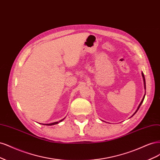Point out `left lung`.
<instances>
[{"label":"left lung","mask_w":160,"mask_h":160,"mask_svg":"<svg viewBox=\"0 0 160 160\" xmlns=\"http://www.w3.org/2000/svg\"><path fill=\"white\" fill-rule=\"evenodd\" d=\"M142 77H143V84H144V89L146 90V80H145V77H144V75H143V72H142ZM145 95H146V93H145V94H144V96H143V98H142V101H141V102L140 103V104H139V106H138V108H137V110H136V112L133 113V114L131 116V117H132L133 115H134L136 113L138 112V109L139 108H140V106L142 105V104L143 103V100H144V98H145Z\"/></svg>","instance_id":"obj_1"}]
</instances>
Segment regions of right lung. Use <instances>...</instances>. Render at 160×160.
Listing matches in <instances>:
<instances>
[{"label":"right lung","instance_id":"add662e5","mask_svg":"<svg viewBox=\"0 0 160 160\" xmlns=\"http://www.w3.org/2000/svg\"><path fill=\"white\" fill-rule=\"evenodd\" d=\"M64 118H63L62 120H60V121H58V122H53V123H41V124H43V125H46V126H52V125H55V124H57V123H58L59 122H62V121H63L64 120Z\"/></svg>","mask_w":160,"mask_h":160}]
</instances>
